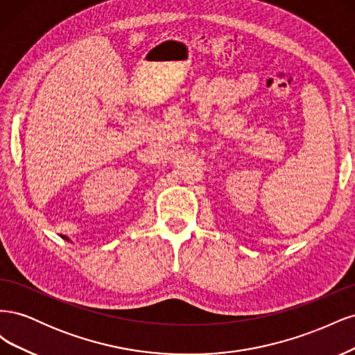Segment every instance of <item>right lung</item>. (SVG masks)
I'll list each match as a JSON object with an SVG mask.
<instances>
[{"instance_id": "1", "label": "right lung", "mask_w": 355, "mask_h": 355, "mask_svg": "<svg viewBox=\"0 0 355 355\" xmlns=\"http://www.w3.org/2000/svg\"><path fill=\"white\" fill-rule=\"evenodd\" d=\"M63 239H65V240H68V239H67V237H63Z\"/></svg>"}]
</instances>
